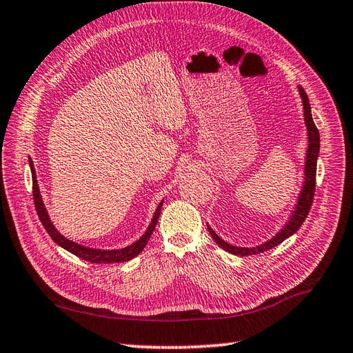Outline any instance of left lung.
<instances>
[{
	"label": "left lung",
	"instance_id": "obj_1",
	"mask_svg": "<svg viewBox=\"0 0 353 353\" xmlns=\"http://www.w3.org/2000/svg\"><path fill=\"white\" fill-rule=\"evenodd\" d=\"M299 92L301 96V102H303V112H305V123L307 128V140H309V146H307V154H306V164H305V184H303V190H301L300 196H299V203L296 205V210H294L291 221L280 230V233H277L271 241L262 243V245L254 247V248H242V247H234L230 245L225 241H222L221 237L213 232V230L208 227V232H210L212 237L218 245L228 251V253L236 254V256H251V254H259L263 253V251H268L271 248H274L279 243H282L288 237L292 236L294 233L303 224L309 210H311L312 201H314V193H315V175H317V158L320 152V134L319 129L315 126L314 120H312V114H311V105H309V100L305 90L299 86Z\"/></svg>",
	"mask_w": 353,
	"mask_h": 353
}]
</instances>
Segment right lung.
Instances as JSON below:
<instances>
[{
    "instance_id": "right-lung-1",
    "label": "right lung",
    "mask_w": 353,
    "mask_h": 353,
    "mask_svg": "<svg viewBox=\"0 0 353 353\" xmlns=\"http://www.w3.org/2000/svg\"><path fill=\"white\" fill-rule=\"evenodd\" d=\"M30 169H32V175H33V201H34L36 213H38V216L42 222V225H44V228L47 230V233L57 243V245H61L62 248H65L67 251L73 253L79 259H83V261L91 262V263H120V262L131 261L132 257H135L137 254H140L141 250L146 247L149 237L152 236V232L155 230L158 218H160L163 201L160 203V205L157 207V212L154 214L152 222H150V225L146 230V233L143 234L139 241L134 242L132 245H129L126 248H121V250H96V248L82 247V245H79V243H76L73 241H68L67 237H63L54 228V225L52 224V221H50L48 213H47L46 207H44V203H42V198H41V193H39L38 181H36V174H34V168H33L32 160H30Z\"/></svg>"
}]
</instances>
